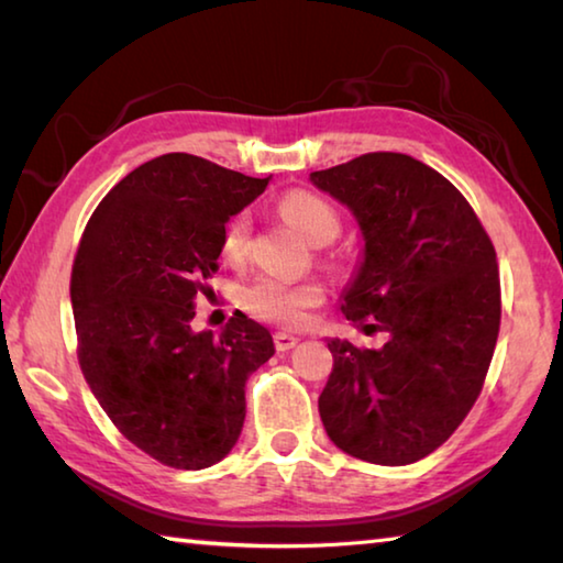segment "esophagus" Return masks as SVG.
Masks as SVG:
<instances>
[{"label": "esophagus", "mask_w": 563, "mask_h": 563, "mask_svg": "<svg viewBox=\"0 0 563 563\" xmlns=\"http://www.w3.org/2000/svg\"><path fill=\"white\" fill-rule=\"evenodd\" d=\"M273 342H275V350H278V352H288V350L298 345V338L290 335V332H275Z\"/></svg>", "instance_id": "34e87169"}]
</instances>
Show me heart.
<instances>
[{"label": "heart", "instance_id": "obj_1", "mask_svg": "<svg viewBox=\"0 0 563 563\" xmlns=\"http://www.w3.org/2000/svg\"><path fill=\"white\" fill-rule=\"evenodd\" d=\"M280 213L295 231H300L310 243L325 245L335 241L340 233V216L325 198L308 190H292L280 198ZM247 233L251 218L247 213H235L225 223L221 238V255L228 263H241L247 253ZM322 285L316 280L288 283L273 275H261L241 290V305L253 318L273 322V325L292 328L302 322L305 312L322 302Z\"/></svg>", "mask_w": 563, "mask_h": 563}]
</instances>
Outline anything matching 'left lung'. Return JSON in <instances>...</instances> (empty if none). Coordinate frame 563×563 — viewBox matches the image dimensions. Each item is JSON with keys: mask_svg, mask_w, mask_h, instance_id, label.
Masks as SVG:
<instances>
[{"mask_svg": "<svg viewBox=\"0 0 563 563\" xmlns=\"http://www.w3.org/2000/svg\"><path fill=\"white\" fill-rule=\"evenodd\" d=\"M310 180L350 208L365 241L342 316L387 335L377 350L328 340L320 419L350 456L412 464L482 393L501 320L497 253L460 190L407 154H362Z\"/></svg>", "mask_w": 563, "mask_h": 563, "instance_id": "obj_1", "label": "left lung"}]
</instances>
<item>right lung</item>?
I'll list each match as a JSON object with an SVG mask.
<instances>
[{
	"mask_svg": "<svg viewBox=\"0 0 563 563\" xmlns=\"http://www.w3.org/2000/svg\"><path fill=\"white\" fill-rule=\"evenodd\" d=\"M268 180L190 154L146 161L103 196L76 251L81 373L119 432L174 470H206L233 450L247 377L275 352L241 310L221 335L190 328L225 223Z\"/></svg>",
	"mask_w": 563,
	"mask_h": 563,
	"instance_id": "obj_1",
	"label": "right lung"
}]
</instances>
